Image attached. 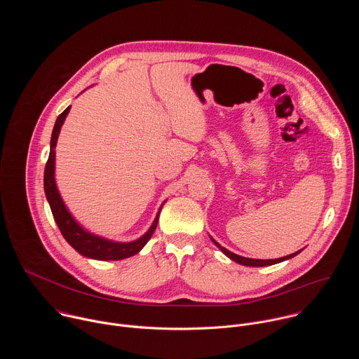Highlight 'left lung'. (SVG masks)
I'll use <instances>...</instances> for the list:
<instances>
[{
    "label": "left lung",
    "mask_w": 359,
    "mask_h": 359,
    "mask_svg": "<svg viewBox=\"0 0 359 359\" xmlns=\"http://www.w3.org/2000/svg\"><path fill=\"white\" fill-rule=\"evenodd\" d=\"M210 238H212V241L227 255V257L230 259V260H233V262H236V263H238V264H241V266H247V267H266V266H273V264H277V263H281V262H285V260H290V259H292V257H295V255L298 254V252H301V250L299 251H297V252H292V254H288V255H285V257H281V259H274V260H259V259H247V257H241V255H237V254H234V252H231V251H229L227 248H224V247H222L212 236H210Z\"/></svg>",
    "instance_id": "8db88e82"
}]
</instances>
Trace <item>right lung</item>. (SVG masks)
Wrapping results in <instances>:
<instances>
[{"instance_id": "right-lung-1", "label": "right lung", "mask_w": 359, "mask_h": 359, "mask_svg": "<svg viewBox=\"0 0 359 359\" xmlns=\"http://www.w3.org/2000/svg\"><path fill=\"white\" fill-rule=\"evenodd\" d=\"M71 107H68L58 118L53 130V136H50V149H49V158L45 166L43 172V190L46 200L49 203L50 212H53L54 220L57 222V226L60 231L62 233L64 238L68 241V244L75 248L81 255L86 259H93V260H100V262H108V260H123L128 257H132V255L137 254L146 243L150 240L151 234L155 233L161 210L163 208V204L161 206L155 220H153L151 226L149 230L139 237L137 240L122 243V241H114L108 240L105 237L96 236L86 229H83L76 219L71 215L68 208L65 206V203L60 194V190L57 187L55 182V146L58 142V136L61 132V128L65 122V118L69 114Z\"/></svg>"}]
</instances>
